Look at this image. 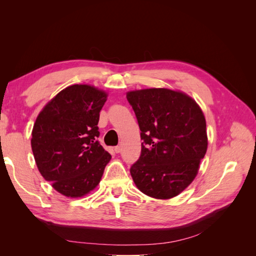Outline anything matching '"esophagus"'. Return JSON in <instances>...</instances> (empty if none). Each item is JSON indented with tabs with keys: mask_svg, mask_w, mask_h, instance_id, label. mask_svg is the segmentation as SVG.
Here are the masks:
<instances>
[{
	"mask_svg": "<svg viewBox=\"0 0 256 256\" xmlns=\"http://www.w3.org/2000/svg\"><path fill=\"white\" fill-rule=\"evenodd\" d=\"M120 150H122V147H120V146H115V147H114V152H115L116 154L120 152Z\"/></svg>",
	"mask_w": 256,
	"mask_h": 256,
	"instance_id": "obj_1",
	"label": "esophagus"
}]
</instances>
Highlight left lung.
Returning <instances> with one entry per match:
<instances>
[{
	"label": "left lung",
	"instance_id": "obj_1",
	"mask_svg": "<svg viewBox=\"0 0 256 256\" xmlns=\"http://www.w3.org/2000/svg\"><path fill=\"white\" fill-rule=\"evenodd\" d=\"M141 130V156L130 168L136 187L160 200L182 193L194 180L207 150L205 116L180 90L147 88L127 92Z\"/></svg>",
	"mask_w": 256,
	"mask_h": 256
}]
</instances>
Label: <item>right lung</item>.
<instances>
[{
    "label": "right lung",
    "mask_w": 256,
    "mask_h": 256,
    "mask_svg": "<svg viewBox=\"0 0 256 256\" xmlns=\"http://www.w3.org/2000/svg\"><path fill=\"white\" fill-rule=\"evenodd\" d=\"M106 97L90 85H70L37 116L30 140L37 168L65 196L81 198L94 190L111 160L97 140L99 113Z\"/></svg>",
    "instance_id": "add662e5"
}]
</instances>
